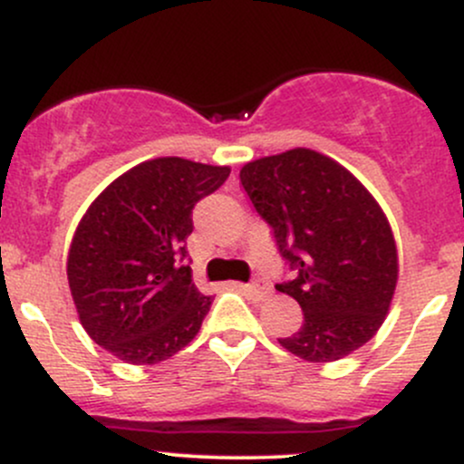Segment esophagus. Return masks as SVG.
Segmentation results:
<instances>
[{
	"mask_svg": "<svg viewBox=\"0 0 464 464\" xmlns=\"http://www.w3.org/2000/svg\"><path fill=\"white\" fill-rule=\"evenodd\" d=\"M246 292H248V295H250V299H253V301H264L266 296L270 295L268 285H266L262 279H255V281H250V284L246 285Z\"/></svg>",
	"mask_w": 464,
	"mask_h": 464,
	"instance_id": "34e87169",
	"label": "esophagus"
}]
</instances>
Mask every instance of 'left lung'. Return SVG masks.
I'll use <instances>...</instances> for the list:
<instances>
[{"label":"left lung","mask_w":464,"mask_h":464,"mask_svg":"<svg viewBox=\"0 0 464 464\" xmlns=\"http://www.w3.org/2000/svg\"><path fill=\"white\" fill-rule=\"evenodd\" d=\"M255 211L273 228L292 279L275 287L303 310L279 344L307 362H334L384 323L397 285V248L384 211L349 169L295 148L239 169Z\"/></svg>","instance_id":"1"}]
</instances>
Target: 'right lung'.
<instances>
[{
  "label": "right lung",
  "mask_w": 464,
  "mask_h": 464,
  "mask_svg": "<svg viewBox=\"0 0 464 464\" xmlns=\"http://www.w3.org/2000/svg\"><path fill=\"white\" fill-rule=\"evenodd\" d=\"M231 169L163 157L115 179L73 233L67 279L84 332L129 364L188 347L211 307L191 281L185 239L196 202Z\"/></svg>",
  "instance_id": "add662e5"
}]
</instances>
